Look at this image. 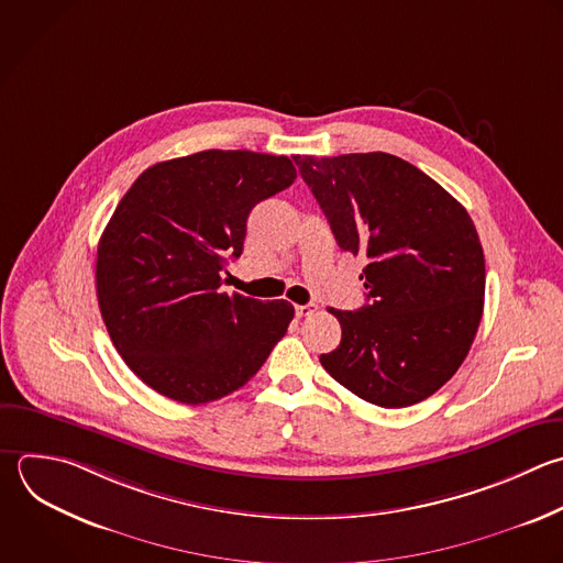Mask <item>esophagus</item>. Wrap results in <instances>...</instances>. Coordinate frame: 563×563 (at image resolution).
<instances>
[{"mask_svg":"<svg viewBox=\"0 0 563 563\" xmlns=\"http://www.w3.org/2000/svg\"><path fill=\"white\" fill-rule=\"evenodd\" d=\"M297 317H310L317 312V303H306V306H295Z\"/></svg>","mask_w":563,"mask_h":563,"instance_id":"esophagus-1","label":"esophagus"}]
</instances>
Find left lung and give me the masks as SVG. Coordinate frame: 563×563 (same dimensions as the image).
I'll list each match as a JSON object with an SVG mask.
<instances>
[{
    "mask_svg": "<svg viewBox=\"0 0 563 563\" xmlns=\"http://www.w3.org/2000/svg\"><path fill=\"white\" fill-rule=\"evenodd\" d=\"M295 163L336 244L367 260V303L328 308L341 343L321 365L378 407L429 398L457 372L482 319L486 273L473 220L435 180L385 152Z\"/></svg>",
    "mask_w": 563,
    "mask_h": 563,
    "instance_id": "1",
    "label": "left lung"
}]
</instances>
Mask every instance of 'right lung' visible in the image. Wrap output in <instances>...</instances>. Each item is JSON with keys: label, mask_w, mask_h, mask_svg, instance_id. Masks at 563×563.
Returning <instances> with one entry per match:
<instances>
[{"label": "right lung", "mask_w": 563, "mask_h": 563, "mask_svg": "<svg viewBox=\"0 0 563 563\" xmlns=\"http://www.w3.org/2000/svg\"><path fill=\"white\" fill-rule=\"evenodd\" d=\"M297 178L286 156L209 150L145 169L97 251V297L128 367L158 394L202 405L240 389L295 308L222 290L253 207Z\"/></svg>", "instance_id": "right-lung-1"}]
</instances>
